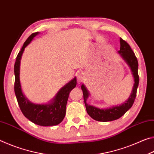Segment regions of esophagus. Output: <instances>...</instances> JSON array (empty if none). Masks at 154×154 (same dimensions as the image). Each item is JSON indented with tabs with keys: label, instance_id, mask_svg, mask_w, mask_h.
<instances>
[{
	"label": "esophagus",
	"instance_id": "esophagus-1",
	"mask_svg": "<svg viewBox=\"0 0 154 154\" xmlns=\"http://www.w3.org/2000/svg\"><path fill=\"white\" fill-rule=\"evenodd\" d=\"M77 78L78 82H82L83 79H84V73H83V72H79V73H77Z\"/></svg>",
	"mask_w": 154,
	"mask_h": 154
}]
</instances>
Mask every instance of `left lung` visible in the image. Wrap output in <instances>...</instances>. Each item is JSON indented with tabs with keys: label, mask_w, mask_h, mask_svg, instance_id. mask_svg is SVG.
Instances as JSON below:
<instances>
[{
	"label": "left lung",
	"mask_w": 154,
	"mask_h": 154,
	"mask_svg": "<svg viewBox=\"0 0 154 154\" xmlns=\"http://www.w3.org/2000/svg\"><path fill=\"white\" fill-rule=\"evenodd\" d=\"M119 53L121 54L122 58L126 60L128 64L129 65L130 69H131L132 73L134 78V84L133 88H132L131 95H130L126 103H123L121 105L113 106V107L106 109L96 108L94 106L88 105L86 103V100L88 96H89V93H88V90L84 85H82L83 94V100H84L87 113L91 118L96 121L110 122L121 118L122 116H124L128 111V109L131 108V106L134 102L135 98H136L137 88L139 82V74H138L139 64H138L137 57L131 48H130L129 44L124 39H122V38H120V50L119 51Z\"/></svg>",
	"instance_id": "1"
}]
</instances>
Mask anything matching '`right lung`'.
<instances>
[{"label": "right lung", "instance_id": "1", "mask_svg": "<svg viewBox=\"0 0 154 154\" xmlns=\"http://www.w3.org/2000/svg\"><path fill=\"white\" fill-rule=\"evenodd\" d=\"M38 32H34L28 37L18 53L14 65V91L18 105L22 113L30 121L39 126H49L59 124L66 114V106L69 93L76 86V78L71 81L57 94L51 103L47 105H35L30 103L24 97L21 90L20 82V65L24 49Z\"/></svg>", "mask_w": 154, "mask_h": 154}]
</instances>
